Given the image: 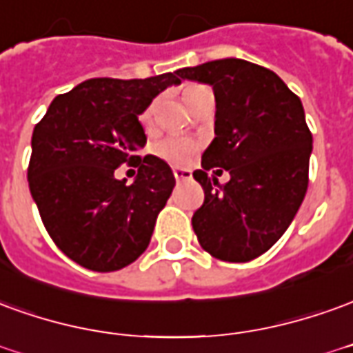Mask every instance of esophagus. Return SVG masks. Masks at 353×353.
<instances>
[{
    "mask_svg": "<svg viewBox=\"0 0 353 353\" xmlns=\"http://www.w3.org/2000/svg\"><path fill=\"white\" fill-rule=\"evenodd\" d=\"M174 177H176L177 181H187V179H191V177H193V172H191V170L176 168L174 170Z\"/></svg>",
    "mask_w": 353,
    "mask_h": 353,
    "instance_id": "obj_1",
    "label": "esophagus"
}]
</instances>
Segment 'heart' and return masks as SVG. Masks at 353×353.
<instances>
[{
    "mask_svg": "<svg viewBox=\"0 0 353 353\" xmlns=\"http://www.w3.org/2000/svg\"><path fill=\"white\" fill-rule=\"evenodd\" d=\"M201 90H204L201 85L189 88V90L185 91V101L191 99V95H194L196 91ZM152 118H154V105H149V107L141 112V117H139V122H141V125L145 130H151L152 128ZM194 149H196V143H194L191 137L168 135V137H164V139H160V141L154 143L152 154H154L157 159L172 164V166H183L185 162L189 160V157L194 152Z\"/></svg>",
    "mask_w": 353,
    "mask_h": 353,
    "instance_id": "b5f03b06",
    "label": "heart"
}]
</instances>
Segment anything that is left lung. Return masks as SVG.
Masks as SVG:
<instances>
[{
    "label": "left lung",
    "mask_w": 353,
    "mask_h": 353,
    "mask_svg": "<svg viewBox=\"0 0 353 353\" xmlns=\"http://www.w3.org/2000/svg\"><path fill=\"white\" fill-rule=\"evenodd\" d=\"M177 72L216 97V137L193 174L204 189L194 233L218 260H254L283 236L305 196L314 139L302 101L275 72L235 57ZM216 165L230 172L225 185L208 177Z\"/></svg>",
    "instance_id": "1"
}]
</instances>
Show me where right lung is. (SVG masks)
<instances>
[{
  "label": "right lung",
  "mask_w": 353,
  "mask_h": 353,
  "mask_svg": "<svg viewBox=\"0 0 353 353\" xmlns=\"http://www.w3.org/2000/svg\"><path fill=\"white\" fill-rule=\"evenodd\" d=\"M179 72L151 78H91L57 95L32 134L28 185L41 221L63 252L93 271H117L149 246L176 177L164 160L135 157L147 143L139 117L181 83ZM140 166L132 185L114 170Z\"/></svg>",
  "instance_id": "1"
}]
</instances>
